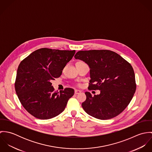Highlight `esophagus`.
I'll use <instances>...</instances> for the list:
<instances>
[{
	"label": "esophagus",
	"instance_id": "1",
	"mask_svg": "<svg viewBox=\"0 0 152 152\" xmlns=\"http://www.w3.org/2000/svg\"><path fill=\"white\" fill-rule=\"evenodd\" d=\"M81 92V91H80V90H78V89H75V94H80Z\"/></svg>",
	"mask_w": 152,
	"mask_h": 152
}]
</instances>
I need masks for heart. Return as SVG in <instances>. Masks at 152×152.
Instances as JSON below:
<instances>
[{"label": "heart", "mask_w": 152, "mask_h": 152, "mask_svg": "<svg viewBox=\"0 0 152 152\" xmlns=\"http://www.w3.org/2000/svg\"><path fill=\"white\" fill-rule=\"evenodd\" d=\"M79 62H81V61H79Z\"/></svg>", "instance_id": "heart-1"}]
</instances>
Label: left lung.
<instances>
[{"mask_svg": "<svg viewBox=\"0 0 152 152\" xmlns=\"http://www.w3.org/2000/svg\"><path fill=\"white\" fill-rule=\"evenodd\" d=\"M75 58L86 62L90 68L89 90L101 91L92 96L86 92L82 107L95 118H113L129 104L136 89L134 72L129 62L114 51L92 50L78 51Z\"/></svg>", "mask_w": 152, "mask_h": 152, "instance_id": "obj_1", "label": "left lung"}]
</instances>
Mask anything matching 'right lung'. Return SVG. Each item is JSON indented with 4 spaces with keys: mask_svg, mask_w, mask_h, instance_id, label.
<instances>
[{
    "mask_svg": "<svg viewBox=\"0 0 152 152\" xmlns=\"http://www.w3.org/2000/svg\"><path fill=\"white\" fill-rule=\"evenodd\" d=\"M75 53V50L42 48L20 63L15 83L16 92L22 106L34 117L49 119L64 110L74 90L66 88L55 91L50 81L60 77Z\"/></svg>",
    "mask_w": 152,
    "mask_h": 152,
    "instance_id": "1",
    "label": "right lung"
}]
</instances>
